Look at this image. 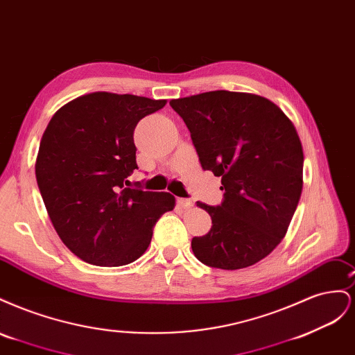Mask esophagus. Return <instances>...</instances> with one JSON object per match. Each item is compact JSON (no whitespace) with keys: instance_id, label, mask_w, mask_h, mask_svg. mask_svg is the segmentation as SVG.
<instances>
[{"instance_id":"obj_1","label":"esophagus","mask_w":355,"mask_h":355,"mask_svg":"<svg viewBox=\"0 0 355 355\" xmlns=\"http://www.w3.org/2000/svg\"><path fill=\"white\" fill-rule=\"evenodd\" d=\"M176 204L182 209H189L192 206V201L188 200V198H180L179 197V198H176Z\"/></svg>"}]
</instances>
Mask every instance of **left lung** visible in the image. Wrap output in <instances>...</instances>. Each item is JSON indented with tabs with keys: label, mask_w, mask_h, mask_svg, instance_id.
I'll return each instance as SVG.
<instances>
[{
	"label": "left lung",
	"mask_w": 355,
	"mask_h": 355,
	"mask_svg": "<svg viewBox=\"0 0 355 355\" xmlns=\"http://www.w3.org/2000/svg\"><path fill=\"white\" fill-rule=\"evenodd\" d=\"M204 170L222 178L223 201L197 206L210 231L191 241L207 266L241 270L280 244L302 192L304 151L293 123L262 96L216 90L170 101Z\"/></svg>",
	"instance_id": "8db88e82"
}]
</instances>
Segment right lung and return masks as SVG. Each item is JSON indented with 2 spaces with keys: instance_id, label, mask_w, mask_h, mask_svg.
Returning <instances> with one entry per match:
<instances>
[{
  "instance_id": "obj_1",
  "label": "right lung",
  "mask_w": 355,
  "mask_h": 355,
  "mask_svg": "<svg viewBox=\"0 0 355 355\" xmlns=\"http://www.w3.org/2000/svg\"><path fill=\"white\" fill-rule=\"evenodd\" d=\"M167 101L94 92L63 105L41 137L37 184L60 240L84 262L132 263L148 249L168 192L127 188L137 168L133 132Z\"/></svg>"
}]
</instances>
